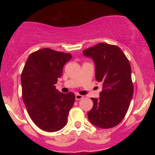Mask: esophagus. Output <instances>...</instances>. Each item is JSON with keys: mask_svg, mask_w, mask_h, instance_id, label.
<instances>
[{"mask_svg": "<svg viewBox=\"0 0 155 155\" xmlns=\"http://www.w3.org/2000/svg\"><path fill=\"white\" fill-rule=\"evenodd\" d=\"M83 98V96L79 95V94H76V100L78 101V100H81V99Z\"/></svg>", "mask_w": 155, "mask_h": 155, "instance_id": "34e87169", "label": "esophagus"}]
</instances>
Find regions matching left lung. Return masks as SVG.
I'll return each mask as SVG.
<instances>
[{
  "mask_svg": "<svg viewBox=\"0 0 155 155\" xmlns=\"http://www.w3.org/2000/svg\"><path fill=\"white\" fill-rule=\"evenodd\" d=\"M84 54L93 59L95 79L103 84L100 97L91 98L93 107L88 119L101 128H111L123 120L132 99L130 64L122 49L111 44H97L84 49Z\"/></svg>",
  "mask_w": 155,
  "mask_h": 155,
  "instance_id": "left-lung-1",
  "label": "left lung"
}]
</instances>
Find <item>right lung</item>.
<instances>
[{
	"mask_svg": "<svg viewBox=\"0 0 155 155\" xmlns=\"http://www.w3.org/2000/svg\"><path fill=\"white\" fill-rule=\"evenodd\" d=\"M71 58L70 53L49 48L39 49L29 55L22 70L23 101L31 120L44 131H58L67 124L75 95L59 92L54 84Z\"/></svg>",
	"mask_w": 155,
	"mask_h": 155,
	"instance_id": "add662e5",
	"label": "right lung"
}]
</instances>
